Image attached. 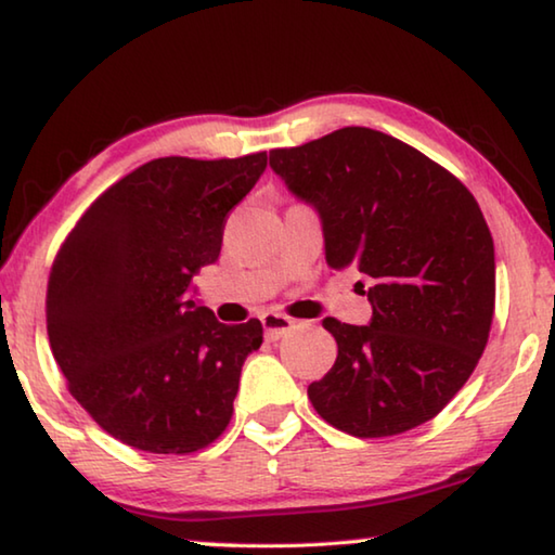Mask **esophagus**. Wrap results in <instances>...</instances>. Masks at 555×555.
Returning a JSON list of instances; mask_svg holds the SVG:
<instances>
[{
	"label": "esophagus",
	"instance_id": "obj_1",
	"mask_svg": "<svg viewBox=\"0 0 555 555\" xmlns=\"http://www.w3.org/2000/svg\"><path fill=\"white\" fill-rule=\"evenodd\" d=\"M261 325H264V337L267 340H279V337H284V335H288L291 331H294L296 327V321L294 318H288V315H284V313H264L261 315Z\"/></svg>",
	"mask_w": 555,
	"mask_h": 555
}]
</instances>
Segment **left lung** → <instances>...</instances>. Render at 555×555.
Masks as SVG:
<instances>
[{
	"mask_svg": "<svg viewBox=\"0 0 555 555\" xmlns=\"http://www.w3.org/2000/svg\"><path fill=\"white\" fill-rule=\"evenodd\" d=\"M269 166L321 218L327 267L370 281L367 325L323 321L337 360L308 387L313 409L357 438L426 424L490 337L494 242L480 205L443 166L367 127L274 149Z\"/></svg>",
	"mask_w": 555,
	"mask_h": 555,
	"instance_id": "left-lung-1",
	"label": "left lung"
}]
</instances>
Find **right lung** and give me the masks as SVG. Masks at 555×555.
Wrapping results in <instances>:
<instances>
[{
    "instance_id": "add662e5",
    "label": "right lung",
    "mask_w": 555,
    "mask_h": 555,
    "mask_svg": "<svg viewBox=\"0 0 555 555\" xmlns=\"http://www.w3.org/2000/svg\"><path fill=\"white\" fill-rule=\"evenodd\" d=\"M264 168V152L156 158L63 242L46 294L51 350L75 401L121 443L185 455L230 424L261 323H220L193 276L218 261L224 218Z\"/></svg>"
}]
</instances>
